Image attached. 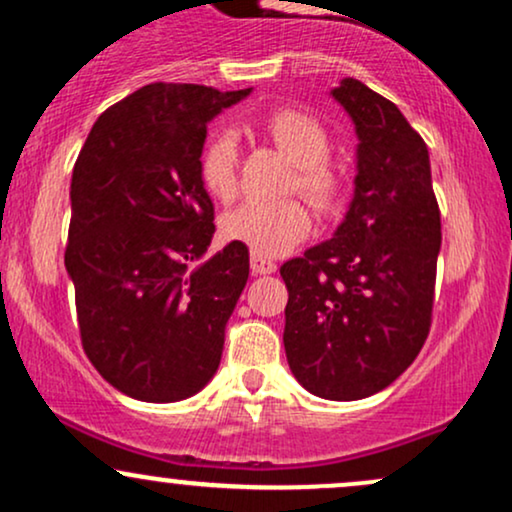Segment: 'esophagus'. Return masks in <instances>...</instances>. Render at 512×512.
Masks as SVG:
<instances>
[{"label":"esophagus","mask_w":512,"mask_h":512,"mask_svg":"<svg viewBox=\"0 0 512 512\" xmlns=\"http://www.w3.org/2000/svg\"><path fill=\"white\" fill-rule=\"evenodd\" d=\"M250 267L255 274H272L276 272V264L272 260H267L264 255H257V252H252L250 255Z\"/></svg>","instance_id":"esophagus-1"}]
</instances>
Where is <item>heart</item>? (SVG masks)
<instances>
[{"label": "heart", "mask_w": 512, "mask_h": 512, "mask_svg": "<svg viewBox=\"0 0 512 512\" xmlns=\"http://www.w3.org/2000/svg\"><path fill=\"white\" fill-rule=\"evenodd\" d=\"M269 137L298 166V190L320 209L334 207L342 192V178L330 158V137L315 117L301 110H274L264 120ZM240 146L233 132H216L204 144L199 158V175L204 187L219 199H231L238 187ZM310 231V214L296 199H252L228 211L223 219L226 238L245 243L252 252L276 257L289 252Z\"/></svg>", "instance_id": "heart-1"}]
</instances>
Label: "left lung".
<instances>
[{
  "instance_id": "left-lung-1",
  "label": "left lung",
  "mask_w": 512,
  "mask_h": 512,
  "mask_svg": "<svg viewBox=\"0 0 512 512\" xmlns=\"http://www.w3.org/2000/svg\"><path fill=\"white\" fill-rule=\"evenodd\" d=\"M330 96L356 129L354 197L330 240L281 264L284 349L305 390L354 402L392 385L428 337L440 211L419 132L358 79Z\"/></svg>"
}]
</instances>
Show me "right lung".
I'll return each instance as SVG.
<instances>
[{
	"label": "right lung",
	"instance_id": "right-lung-1",
	"mask_svg": "<svg viewBox=\"0 0 512 512\" xmlns=\"http://www.w3.org/2000/svg\"><path fill=\"white\" fill-rule=\"evenodd\" d=\"M250 91L142 86L98 117L76 158L64 267L81 344L139 402L197 395L221 363L250 252L233 240L202 262L216 226L199 158L209 122Z\"/></svg>",
	"mask_w": 512,
	"mask_h": 512
}]
</instances>
